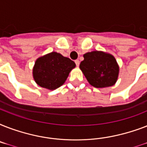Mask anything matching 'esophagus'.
I'll return each instance as SVG.
<instances>
[{
    "instance_id": "34e87169",
    "label": "esophagus",
    "mask_w": 147,
    "mask_h": 147,
    "mask_svg": "<svg viewBox=\"0 0 147 147\" xmlns=\"http://www.w3.org/2000/svg\"><path fill=\"white\" fill-rule=\"evenodd\" d=\"M75 62H76V66H77V67L79 66V64H80V62H79V60H78V59L76 60V61H75Z\"/></svg>"
}]
</instances>
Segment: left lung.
<instances>
[{"label":"left lung","instance_id":"1","mask_svg":"<svg viewBox=\"0 0 147 147\" xmlns=\"http://www.w3.org/2000/svg\"><path fill=\"white\" fill-rule=\"evenodd\" d=\"M79 68L90 85L98 88L113 86L117 81L119 65L113 55L92 51L83 55Z\"/></svg>","mask_w":147,"mask_h":147}]
</instances>
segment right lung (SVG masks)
Wrapping results in <instances>:
<instances>
[{
	"label": "right lung",
	"instance_id": "obj_1",
	"mask_svg": "<svg viewBox=\"0 0 147 147\" xmlns=\"http://www.w3.org/2000/svg\"><path fill=\"white\" fill-rule=\"evenodd\" d=\"M76 63L60 53L52 52L36 60L33 68V77L39 86L55 90L66 81Z\"/></svg>",
	"mask_w": 147,
	"mask_h": 147
}]
</instances>
